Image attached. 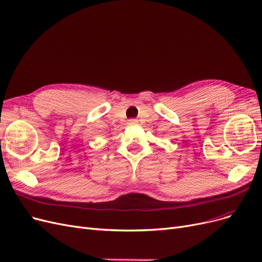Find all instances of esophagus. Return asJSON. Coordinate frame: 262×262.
Masks as SVG:
<instances>
[{"instance_id": "obj_1", "label": "esophagus", "mask_w": 262, "mask_h": 262, "mask_svg": "<svg viewBox=\"0 0 262 262\" xmlns=\"http://www.w3.org/2000/svg\"><path fill=\"white\" fill-rule=\"evenodd\" d=\"M128 124L129 125H137L138 124V120L137 119H129L128 120Z\"/></svg>"}]
</instances>
